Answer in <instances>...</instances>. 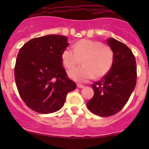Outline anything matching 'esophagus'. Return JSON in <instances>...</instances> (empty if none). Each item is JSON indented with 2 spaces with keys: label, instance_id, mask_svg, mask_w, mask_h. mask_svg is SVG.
Here are the masks:
<instances>
[{
  "label": "esophagus",
  "instance_id": "obj_1",
  "mask_svg": "<svg viewBox=\"0 0 149 149\" xmlns=\"http://www.w3.org/2000/svg\"><path fill=\"white\" fill-rule=\"evenodd\" d=\"M77 87H78V88H84V86L82 85V84H77Z\"/></svg>",
  "mask_w": 149,
  "mask_h": 149
}]
</instances>
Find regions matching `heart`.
Wrapping results in <instances>:
<instances>
[{"instance_id":"heart-1","label":"heart","mask_w":149,"mask_h":149,"mask_svg":"<svg viewBox=\"0 0 149 149\" xmlns=\"http://www.w3.org/2000/svg\"><path fill=\"white\" fill-rule=\"evenodd\" d=\"M83 62L84 65L69 72V76L77 81L85 82L106 76L112 68L115 55L112 48L95 40L83 39L67 47L62 53V62L68 69H72Z\"/></svg>"}]
</instances>
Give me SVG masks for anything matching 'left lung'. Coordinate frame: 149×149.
Masks as SVG:
<instances>
[{"label": "left lung", "mask_w": 149, "mask_h": 149, "mask_svg": "<svg viewBox=\"0 0 149 149\" xmlns=\"http://www.w3.org/2000/svg\"><path fill=\"white\" fill-rule=\"evenodd\" d=\"M107 43L115 55L113 65L109 73L92 84L94 94L86 103L92 113L102 117L115 115L128 101L136 87L137 68L131 49L113 38Z\"/></svg>", "instance_id": "obj_1"}]
</instances>
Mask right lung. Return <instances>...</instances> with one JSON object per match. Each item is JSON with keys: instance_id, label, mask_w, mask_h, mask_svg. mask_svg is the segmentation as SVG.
Returning a JSON list of instances; mask_svg holds the SVG:
<instances>
[{"instance_id": "1", "label": "right lung", "mask_w": 149, "mask_h": 149, "mask_svg": "<svg viewBox=\"0 0 149 149\" xmlns=\"http://www.w3.org/2000/svg\"><path fill=\"white\" fill-rule=\"evenodd\" d=\"M69 45L65 36L52 34L31 39L19 49L14 67L18 91L24 103L41 114L64 105L76 84L63 67L62 53Z\"/></svg>"}]
</instances>
